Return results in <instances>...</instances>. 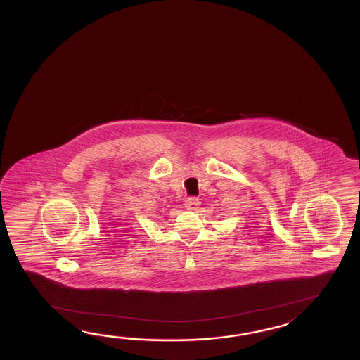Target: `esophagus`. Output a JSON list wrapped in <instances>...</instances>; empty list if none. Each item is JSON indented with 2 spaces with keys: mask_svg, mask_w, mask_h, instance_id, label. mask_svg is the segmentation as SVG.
<instances>
[{
  "mask_svg": "<svg viewBox=\"0 0 360 360\" xmlns=\"http://www.w3.org/2000/svg\"><path fill=\"white\" fill-rule=\"evenodd\" d=\"M200 206V200L197 197H189L185 202V207L191 211H197Z\"/></svg>",
  "mask_w": 360,
  "mask_h": 360,
  "instance_id": "34e87169",
  "label": "esophagus"
}]
</instances>
